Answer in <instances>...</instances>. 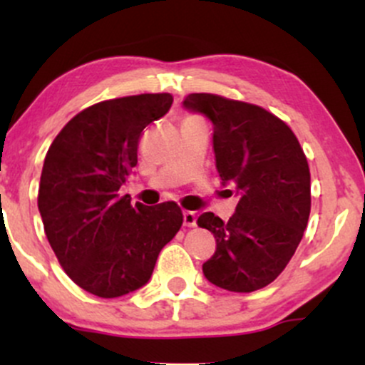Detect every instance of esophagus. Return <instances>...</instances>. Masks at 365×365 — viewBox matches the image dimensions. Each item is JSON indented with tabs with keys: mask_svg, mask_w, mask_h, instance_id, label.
<instances>
[{
	"mask_svg": "<svg viewBox=\"0 0 365 365\" xmlns=\"http://www.w3.org/2000/svg\"><path fill=\"white\" fill-rule=\"evenodd\" d=\"M197 223V216L194 211H183V225L188 226V228H192V226H195Z\"/></svg>",
	"mask_w": 365,
	"mask_h": 365,
	"instance_id": "obj_1",
	"label": "esophagus"
}]
</instances>
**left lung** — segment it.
I'll use <instances>...</instances> for the list:
<instances>
[{"mask_svg":"<svg viewBox=\"0 0 365 365\" xmlns=\"http://www.w3.org/2000/svg\"><path fill=\"white\" fill-rule=\"evenodd\" d=\"M183 106L211 120L217 173L240 195L226 223L212 212L197 220L216 238L204 276L225 290L255 292L278 278L304 237L307 158L292 128L261 106L206 92L188 94Z\"/></svg>","mask_w":365,"mask_h":365,"instance_id":"1","label":"left lung"}]
</instances>
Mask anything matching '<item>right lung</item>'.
Returning <instances> with one entry per match:
<instances>
[{
	"label": "right lung",
	"mask_w": 365,
	"mask_h": 365,
	"mask_svg": "<svg viewBox=\"0 0 365 365\" xmlns=\"http://www.w3.org/2000/svg\"><path fill=\"white\" fill-rule=\"evenodd\" d=\"M171 103L163 92L94 104L61 128L46 154L37 195L46 237L65 273L92 295L115 299L144 287L183 223L175 202L132 206L120 195L142 130Z\"/></svg>",
	"instance_id": "obj_1"
}]
</instances>
